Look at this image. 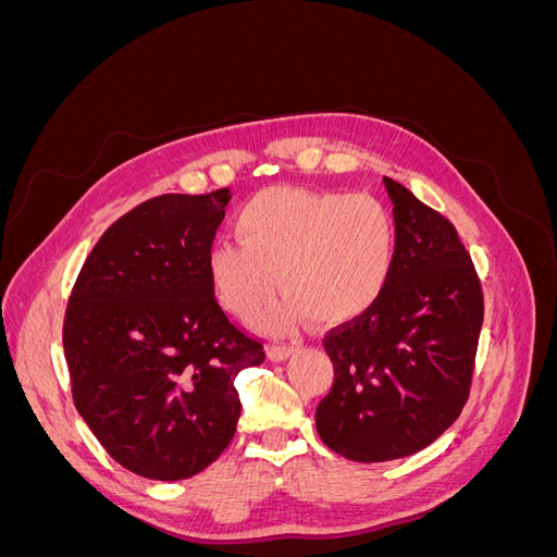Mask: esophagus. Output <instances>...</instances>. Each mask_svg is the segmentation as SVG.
<instances>
[{"instance_id": "1", "label": "esophagus", "mask_w": 557, "mask_h": 557, "mask_svg": "<svg viewBox=\"0 0 557 557\" xmlns=\"http://www.w3.org/2000/svg\"><path fill=\"white\" fill-rule=\"evenodd\" d=\"M295 350H297V344H276L269 348V358H272L274 362H283V360H288Z\"/></svg>"}]
</instances>
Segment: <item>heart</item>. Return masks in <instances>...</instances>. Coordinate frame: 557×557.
<instances>
[{
	"mask_svg": "<svg viewBox=\"0 0 557 557\" xmlns=\"http://www.w3.org/2000/svg\"><path fill=\"white\" fill-rule=\"evenodd\" d=\"M237 242L209 250V276L221 305L250 320L281 288L290 297L267 323L293 325L305 311L339 325L364 313L385 290L397 256L395 218L367 193L344 195L269 188L234 218Z\"/></svg>",
	"mask_w": 557,
	"mask_h": 557,
	"instance_id": "b5f03b06",
	"label": "heart"
}]
</instances>
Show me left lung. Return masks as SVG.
I'll list each match as a JSON object with an SVG mask.
<instances>
[{"mask_svg": "<svg viewBox=\"0 0 557 557\" xmlns=\"http://www.w3.org/2000/svg\"><path fill=\"white\" fill-rule=\"evenodd\" d=\"M383 183L397 227L393 274L362 315L325 334L334 383L315 409L320 440L356 462L407 458L455 423L483 325L458 230L401 183Z\"/></svg>", "mask_w": 557, "mask_h": 557, "instance_id": "obj_1", "label": "left lung"}]
</instances>
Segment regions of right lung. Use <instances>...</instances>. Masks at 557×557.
I'll return each mask as SVG.
<instances>
[{
  "mask_svg": "<svg viewBox=\"0 0 557 557\" xmlns=\"http://www.w3.org/2000/svg\"><path fill=\"white\" fill-rule=\"evenodd\" d=\"M230 199V188L172 193L117 218L66 305L76 409L111 458L144 479H190L218 460L242 413L234 379L264 362L209 276Z\"/></svg>",
  "mask_w": 557,
  "mask_h": 557,
  "instance_id": "right-lung-1",
  "label": "right lung"
}]
</instances>
